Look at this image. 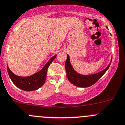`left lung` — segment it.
<instances>
[{"label":"left lung","instance_id":"left-lung-1","mask_svg":"<svg viewBox=\"0 0 125 125\" xmlns=\"http://www.w3.org/2000/svg\"><path fill=\"white\" fill-rule=\"evenodd\" d=\"M106 27L107 29H108L107 26ZM111 61L112 58L109 65L107 66L106 68H105L104 70L95 73V74L83 75V74H81L77 73L74 70L70 62V56L68 54H67V59L65 62L66 76H67L69 81L75 86L80 87V88H86V87L94 85L99 79H100L103 76V74L106 73V71L108 70L109 67L110 66Z\"/></svg>","mask_w":125,"mask_h":125}]
</instances>
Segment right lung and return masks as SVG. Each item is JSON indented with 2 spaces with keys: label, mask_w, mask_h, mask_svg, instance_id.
<instances>
[{
  "label": "right lung",
  "mask_w": 125,
  "mask_h": 125,
  "mask_svg": "<svg viewBox=\"0 0 125 125\" xmlns=\"http://www.w3.org/2000/svg\"><path fill=\"white\" fill-rule=\"evenodd\" d=\"M57 55H54L48 61L45 66L39 71L30 76L21 77L14 74L7 65V71L12 83L17 88L25 91H32L38 89L45 82L47 70L50 63L54 60Z\"/></svg>",
  "instance_id": "1"
}]
</instances>
